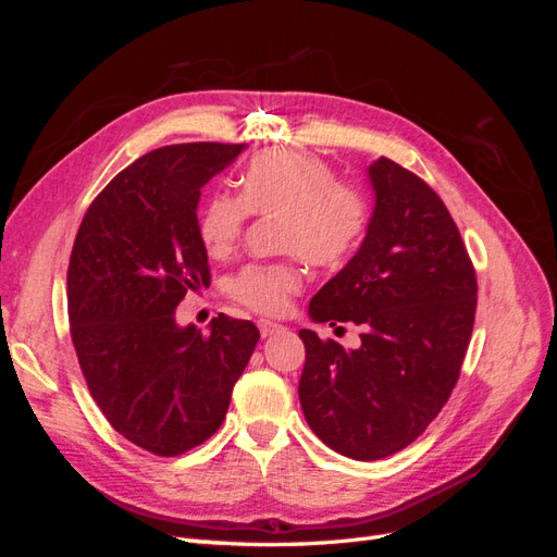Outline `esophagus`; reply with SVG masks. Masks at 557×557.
<instances>
[{
    "instance_id": "esophagus-1",
    "label": "esophagus",
    "mask_w": 557,
    "mask_h": 557,
    "mask_svg": "<svg viewBox=\"0 0 557 557\" xmlns=\"http://www.w3.org/2000/svg\"><path fill=\"white\" fill-rule=\"evenodd\" d=\"M258 327H260V334L264 336V339H267V336H272V334H276V332H283V330H285L283 325L274 323V320H260Z\"/></svg>"
}]
</instances>
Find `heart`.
<instances>
[{"mask_svg": "<svg viewBox=\"0 0 557 557\" xmlns=\"http://www.w3.org/2000/svg\"><path fill=\"white\" fill-rule=\"evenodd\" d=\"M248 213L278 215V246L305 260L332 267L344 262L364 237V195L336 181L332 166L295 148H272L252 158L242 174V195L213 193L201 205L197 234L211 258L237 248ZM301 290L295 262L248 264L232 278L230 295L250 311L276 318Z\"/></svg>", "mask_w": 557, "mask_h": 557, "instance_id": "1", "label": "heart"}]
</instances>
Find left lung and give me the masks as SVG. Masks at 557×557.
<instances>
[{"mask_svg": "<svg viewBox=\"0 0 557 557\" xmlns=\"http://www.w3.org/2000/svg\"><path fill=\"white\" fill-rule=\"evenodd\" d=\"M367 176L364 239L309 305L313 323L360 325V346L299 330L301 411L352 460L387 458L425 432L458 383L476 313L474 267L440 195L387 158Z\"/></svg>", "mask_w": 557, "mask_h": 557, "instance_id": "left-lung-1", "label": "left lung"}]
</instances>
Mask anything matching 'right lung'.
I'll list each match as a JSON object with an SVG mask.
<instances>
[{"label": "right lung", "mask_w": 557, "mask_h": 557, "mask_svg": "<svg viewBox=\"0 0 557 557\" xmlns=\"http://www.w3.org/2000/svg\"><path fill=\"white\" fill-rule=\"evenodd\" d=\"M244 148L150 150L97 195L74 242L66 307L81 372L113 430L164 458L221 428L260 339L250 320L225 313L207 334L176 323L185 293L211 278L197 234L201 188Z\"/></svg>", "instance_id": "1"}]
</instances>
